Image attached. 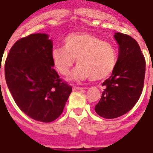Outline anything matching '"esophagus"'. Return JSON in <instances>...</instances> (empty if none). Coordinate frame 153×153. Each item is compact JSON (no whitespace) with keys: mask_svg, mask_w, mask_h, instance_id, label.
Masks as SVG:
<instances>
[{"mask_svg":"<svg viewBox=\"0 0 153 153\" xmlns=\"http://www.w3.org/2000/svg\"><path fill=\"white\" fill-rule=\"evenodd\" d=\"M86 88H83V87H76V86H74L73 87V90H84Z\"/></svg>","mask_w":153,"mask_h":153,"instance_id":"obj_1","label":"esophagus"}]
</instances>
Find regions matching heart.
Masks as SVG:
<instances>
[{
  "label": "heart",
  "mask_w": 153,
  "mask_h": 153,
  "mask_svg": "<svg viewBox=\"0 0 153 153\" xmlns=\"http://www.w3.org/2000/svg\"><path fill=\"white\" fill-rule=\"evenodd\" d=\"M64 47L51 51L53 64L58 73L67 76L75 62L78 65L72 78L83 80L91 77L94 81L106 79L114 72L117 64V50L112 44L87 33L68 34Z\"/></svg>",
  "instance_id": "1"
}]
</instances>
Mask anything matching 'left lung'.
Returning <instances> with one entry per match:
<instances>
[{
  "label": "left lung",
  "mask_w": 153,
  "mask_h": 153,
  "mask_svg": "<svg viewBox=\"0 0 153 153\" xmlns=\"http://www.w3.org/2000/svg\"><path fill=\"white\" fill-rule=\"evenodd\" d=\"M119 56L114 72L102 84L104 92L95 111L105 119L121 117L134 107L144 87L145 59L132 36L116 33Z\"/></svg>",
  "instance_id": "1"
}]
</instances>
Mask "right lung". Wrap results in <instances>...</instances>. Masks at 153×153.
I'll list each match as a JSON object with an SVG mask.
<instances>
[{"mask_svg":"<svg viewBox=\"0 0 153 153\" xmlns=\"http://www.w3.org/2000/svg\"><path fill=\"white\" fill-rule=\"evenodd\" d=\"M52 50L47 34H31L14 44L4 64L7 85L19 108L45 123L60 117L72 92L53 68Z\"/></svg>","mask_w":153,"mask_h":153,"instance_id":"1","label":"right lung"}]
</instances>
